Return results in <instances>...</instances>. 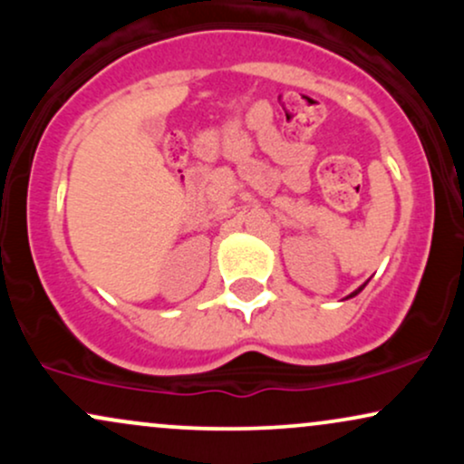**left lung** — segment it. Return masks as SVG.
I'll list each match as a JSON object with an SVG mask.
<instances>
[{
	"mask_svg": "<svg viewBox=\"0 0 464 464\" xmlns=\"http://www.w3.org/2000/svg\"><path fill=\"white\" fill-rule=\"evenodd\" d=\"M364 285H366V284H364ZM364 285H360V287H358V290H353V292H351V295L347 296V299H351V296H355V295H360V292H362V290H364Z\"/></svg>",
	"mask_w": 464,
	"mask_h": 464,
	"instance_id": "left-lung-1",
	"label": "left lung"
}]
</instances>
